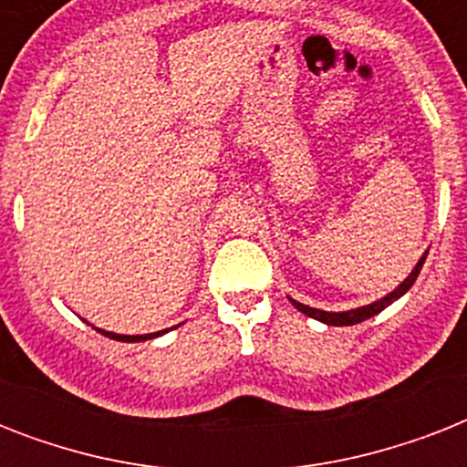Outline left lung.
Returning <instances> with one entry per match:
<instances>
[{"instance_id": "1", "label": "left lung", "mask_w": 467, "mask_h": 467, "mask_svg": "<svg viewBox=\"0 0 467 467\" xmlns=\"http://www.w3.org/2000/svg\"><path fill=\"white\" fill-rule=\"evenodd\" d=\"M429 252H424V256H421L420 262H417V266L412 269V274L402 281V284L395 288L392 293H388V296H383L380 300H376V303H370V306H363V307H356V310H344V312H327V310H317V307H310V306H303V303H298V300L288 298L293 303V306L298 307L303 315H307V317L312 319H319V322H325V325H334V327H348V325H358V322H363V319L373 317V315H378V312H383L385 307L392 306L395 300L402 298L410 288H412V284L417 281V276H420L421 266H424V259H427Z\"/></svg>"}]
</instances>
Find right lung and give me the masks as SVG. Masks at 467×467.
Returning a JSON list of instances; mask_svg holds the SVG:
<instances>
[{
	"label": "right lung",
	"instance_id": "1",
	"mask_svg": "<svg viewBox=\"0 0 467 467\" xmlns=\"http://www.w3.org/2000/svg\"><path fill=\"white\" fill-rule=\"evenodd\" d=\"M101 334H106V337H111V339L116 341H145V339H155V337H161V334L167 332V329H161V332H155V334H113V332H104V329H99Z\"/></svg>",
	"mask_w": 467,
	"mask_h": 467
}]
</instances>
